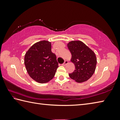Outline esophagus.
I'll use <instances>...</instances> for the list:
<instances>
[{
    "mask_svg": "<svg viewBox=\"0 0 120 120\" xmlns=\"http://www.w3.org/2000/svg\"><path fill=\"white\" fill-rule=\"evenodd\" d=\"M68 63V61H64V64H62V66H66V65Z\"/></svg>",
    "mask_w": 120,
    "mask_h": 120,
    "instance_id": "34e87169",
    "label": "esophagus"
}]
</instances>
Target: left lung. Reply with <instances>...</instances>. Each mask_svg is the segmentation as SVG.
Masks as SVG:
<instances>
[{"label":"left lung","mask_w":120,"mask_h":120,"mask_svg":"<svg viewBox=\"0 0 120 120\" xmlns=\"http://www.w3.org/2000/svg\"><path fill=\"white\" fill-rule=\"evenodd\" d=\"M71 53V61L75 66L74 71L69 74L77 82H86L94 74L97 64L95 53L80 41H71L67 44Z\"/></svg>","instance_id":"left-lung-1"}]
</instances>
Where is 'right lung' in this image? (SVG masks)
I'll list each match as a JSON object with an SVG mask.
<instances>
[{"label":"right lung","mask_w":120,"mask_h":120,"mask_svg":"<svg viewBox=\"0 0 120 120\" xmlns=\"http://www.w3.org/2000/svg\"><path fill=\"white\" fill-rule=\"evenodd\" d=\"M30 76L39 83H46L53 78L58 67L56 56L51 51V43L42 41L32 45L24 58Z\"/></svg>","instance_id":"1"}]
</instances>
